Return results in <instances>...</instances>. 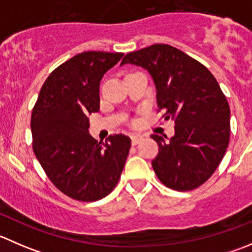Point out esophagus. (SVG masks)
<instances>
[{
	"instance_id": "1",
	"label": "esophagus",
	"mask_w": 252,
	"mask_h": 252,
	"mask_svg": "<svg viewBox=\"0 0 252 252\" xmlns=\"http://www.w3.org/2000/svg\"><path fill=\"white\" fill-rule=\"evenodd\" d=\"M141 140H142L141 135H136V134L131 135V144H133V145H138Z\"/></svg>"
}]
</instances>
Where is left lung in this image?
I'll return each instance as SVG.
<instances>
[{"label": "left lung", "instance_id": "8db88e82", "mask_svg": "<svg viewBox=\"0 0 252 252\" xmlns=\"http://www.w3.org/2000/svg\"><path fill=\"white\" fill-rule=\"evenodd\" d=\"M126 63L149 70L156 84L157 112L175 124L169 141L151 135L158 145L152 161L157 178L177 191L196 189L215 173L229 144V103L220 84L202 63L169 45L134 51L122 60Z\"/></svg>", "mask_w": 252, "mask_h": 252}]
</instances>
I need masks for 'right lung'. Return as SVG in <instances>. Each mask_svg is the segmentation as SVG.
<instances>
[{
  "label": "right lung",
  "instance_id": "add662e5",
  "mask_svg": "<svg viewBox=\"0 0 252 252\" xmlns=\"http://www.w3.org/2000/svg\"><path fill=\"white\" fill-rule=\"evenodd\" d=\"M124 53L88 51L51 72L32 112V150L60 191L83 202L107 196L121 178L131 140L113 134L103 144L89 134L100 110V80Z\"/></svg>",
  "mask_w": 252,
  "mask_h": 252
}]
</instances>
